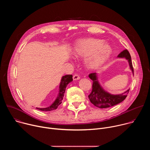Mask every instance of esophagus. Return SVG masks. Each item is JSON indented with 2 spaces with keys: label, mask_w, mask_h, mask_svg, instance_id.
Returning a JSON list of instances; mask_svg holds the SVG:
<instances>
[{
  "label": "esophagus",
  "mask_w": 150,
  "mask_h": 150,
  "mask_svg": "<svg viewBox=\"0 0 150 150\" xmlns=\"http://www.w3.org/2000/svg\"><path fill=\"white\" fill-rule=\"evenodd\" d=\"M80 78V76L78 74H75L74 76H73V79L74 80H77V79H79Z\"/></svg>",
  "instance_id": "34e87169"
}]
</instances>
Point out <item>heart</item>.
<instances>
[{
	"mask_svg": "<svg viewBox=\"0 0 150 150\" xmlns=\"http://www.w3.org/2000/svg\"><path fill=\"white\" fill-rule=\"evenodd\" d=\"M111 48L104 45L100 40L88 38L79 40L75 47L74 54L76 56L86 57L87 65L97 68L108 59L111 53Z\"/></svg>",
	"mask_w": 150,
	"mask_h": 150,
	"instance_id": "obj_1",
	"label": "heart"
}]
</instances>
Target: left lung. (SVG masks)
<instances>
[{"instance_id": "obj_1", "label": "left lung", "mask_w": 150, "mask_h": 150, "mask_svg": "<svg viewBox=\"0 0 150 150\" xmlns=\"http://www.w3.org/2000/svg\"><path fill=\"white\" fill-rule=\"evenodd\" d=\"M117 57H125L129 62L130 68L132 72H134L131 57L127 50L126 49L123 50L121 53H120ZM88 76L93 81V89L91 93L88 96V98L91 103L98 108H108L115 105L123 101L127 97V94L129 93V89L122 94H110L105 92L101 88L97 81V76L96 72L90 74Z\"/></svg>"}]
</instances>
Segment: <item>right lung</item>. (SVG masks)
<instances>
[{
    "instance_id": "right-lung-1",
    "label": "right lung",
    "mask_w": 150,
    "mask_h": 150,
    "mask_svg": "<svg viewBox=\"0 0 150 150\" xmlns=\"http://www.w3.org/2000/svg\"><path fill=\"white\" fill-rule=\"evenodd\" d=\"M72 81H73V78H72V75H67L63 76L60 81L59 94L56 100L54 101V103L50 106H49V108H43V109H39V108H36V109L41 111H52L53 110H56L57 108V107L62 103V100H63L64 93L65 92L67 86L69 82H71Z\"/></svg>"
}]
</instances>
